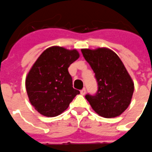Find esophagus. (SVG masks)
<instances>
[{
    "instance_id": "1",
    "label": "esophagus",
    "mask_w": 152,
    "mask_h": 152,
    "mask_svg": "<svg viewBox=\"0 0 152 152\" xmlns=\"http://www.w3.org/2000/svg\"><path fill=\"white\" fill-rule=\"evenodd\" d=\"M86 88H83V89L80 91V93H81L82 95H84L85 94H86Z\"/></svg>"
}]
</instances>
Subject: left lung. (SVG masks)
I'll list each match as a JSON object with an SVG mask.
<instances>
[{
	"instance_id": "obj_1",
	"label": "left lung",
	"mask_w": 152,
	"mask_h": 152,
	"mask_svg": "<svg viewBox=\"0 0 152 152\" xmlns=\"http://www.w3.org/2000/svg\"><path fill=\"white\" fill-rule=\"evenodd\" d=\"M82 54L95 73L98 91L86 95L92 109L102 117L120 115L129 107L134 84L120 57L107 48L82 49Z\"/></svg>"
}]
</instances>
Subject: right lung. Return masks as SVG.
Segmentation results:
<instances>
[{
    "mask_svg": "<svg viewBox=\"0 0 152 152\" xmlns=\"http://www.w3.org/2000/svg\"><path fill=\"white\" fill-rule=\"evenodd\" d=\"M76 50L54 46L46 49L27 75L26 88L29 101L37 111L56 117L67 109L79 91L73 88L68 67L79 58Z\"/></svg>",
    "mask_w": 152,
    "mask_h": 152,
    "instance_id": "1",
    "label": "right lung"
}]
</instances>
